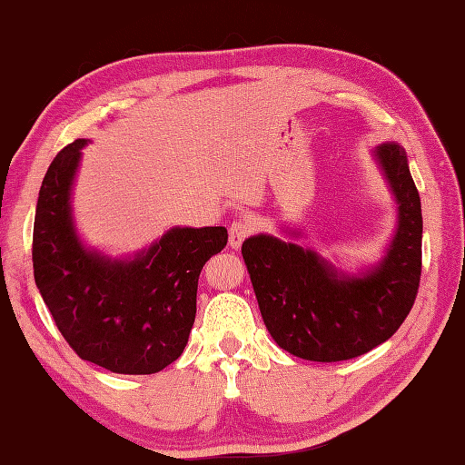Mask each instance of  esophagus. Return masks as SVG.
I'll return each mask as SVG.
<instances>
[{"label":"esophagus","instance_id":"1","mask_svg":"<svg viewBox=\"0 0 465 465\" xmlns=\"http://www.w3.org/2000/svg\"><path fill=\"white\" fill-rule=\"evenodd\" d=\"M252 232H254V225H252L250 219H235L230 225V246L240 248L242 242L246 240Z\"/></svg>","mask_w":465,"mask_h":465}]
</instances>
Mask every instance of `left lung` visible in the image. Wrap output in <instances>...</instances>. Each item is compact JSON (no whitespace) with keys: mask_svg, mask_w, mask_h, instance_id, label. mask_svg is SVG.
Returning <instances> with one entry per match:
<instances>
[{"mask_svg":"<svg viewBox=\"0 0 465 465\" xmlns=\"http://www.w3.org/2000/svg\"><path fill=\"white\" fill-rule=\"evenodd\" d=\"M398 201V232L388 256L365 277L338 279L312 250L254 235L242 243L262 320L291 355L332 363L365 355L411 313L422 271L420 196L402 147H377Z\"/></svg>","mask_w":465,"mask_h":465,"instance_id":"8db88e82","label":"left lung"}]
</instances>
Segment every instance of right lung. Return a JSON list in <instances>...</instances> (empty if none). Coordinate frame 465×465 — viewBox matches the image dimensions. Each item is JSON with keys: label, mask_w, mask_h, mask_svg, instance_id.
Wrapping results in <instances>:
<instances>
[{"label": "right lung", "mask_w": 465, "mask_h": 465, "mask_svg": "<svg viewBox=\"0 0 465 465\" xmlns=\"http://www.w3.org/2000/svg\"><path fill=\"white\" fill-rule=\"evenodd\" d=\"M84 145V139H75L54 155L38 193L36 287L77 357L113 373H157L183 355L196 316L199 274L225 248L227 230L174 227L133 261L88 252L69 211Z\"/></svg>", "instance_id": "add662e5"}]
</instances>
